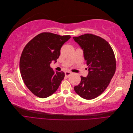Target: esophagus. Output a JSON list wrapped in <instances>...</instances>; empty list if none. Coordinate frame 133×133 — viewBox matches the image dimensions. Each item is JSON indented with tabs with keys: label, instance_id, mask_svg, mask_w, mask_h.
Instances as JSON below:
<instances>
[{
	"label": "esophagus",
	"instance_id": "esophagus-1",
	"mask_svg": "<svg viewBox=\"0 0 133 133\" xmlns=\"http://www.w3.org/2000/svg\"><path fill=\"white\" fill-rule=\"evenodd\" d=\"M71 74V72L69 71H67L65 72V75L66 77H68V76H69Z\"/></svg>",
	"mask_w": 133,
	"mask_h": 133
}]
</instances>
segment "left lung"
<instances>
[{
  "mask_svg": "<svg viewBox=\"0 0 133 133\" xmlns=\"http://www.w3.org/2000/svg\"><path fill=\"white\" fill-rule=\"evenodd\" d=\"M73 39L83 50L89 70L87 77L80 76L74 90L84 99H94L107 89L115 74L114 53L109 43L99 36L85 34Z\"/></svg>",
  "mask_w": 133,
  "mask_h": 133,
  "instance_id": "1",
  "label": "left lung"
}]
</instances>
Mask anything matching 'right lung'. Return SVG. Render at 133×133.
Returning <instances> with one entry per match:
<instances>
[{
  "label": "right lung",
  "mask_w": 133,
  "mask_h": 133,
  "mask_svg": "<svg viewBox=\"0 0 133 133\" xmlns=\"http://www.w3.org/2000/svg\"><path fill=\"white\" fill-rule=\"evenodd\" d=\"M70 35L44 32L32 39L24 48L20 59V71L23 82L38 97L45 98L57 90L65 76L63 71L55 72L50 67L57 62L63 44Z\"/></svg>",
  "instance_id": "1"
}]
</instances>
